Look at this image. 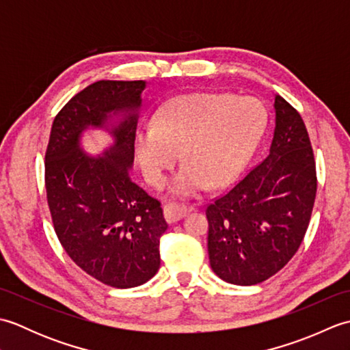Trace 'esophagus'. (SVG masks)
I'll list each match as a JSON object with an SVG mask.
<instances>
[{
  "label": "esophagus",
  "mask_w": 350,
  "mask_h": 350,
  "mask_svg": "<svg viewBox=\"0 0 350 350\" xmlns=\"http://www.w3.org/2000/svg\"><path fill=\"white\" fill-rule=\"evenodd\" d=\"M192 211V206H185V204H176V203H167L163 206V217H165L167 222H176L182 219L183 217Z\"/></svg>",
  "instance_id": "esophagus-1"
}]
</instances>
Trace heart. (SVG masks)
<instances>
[{
    "mask_svg": "<svg viewBox=\"0 0 350 350\" xmlns=\"http://www.w3.org/2000/svg\"><path fill=\"white\" fill-rule=\"evenodd\" d=\"M266 126L262 103L250 96L198 93L170 100L154 124L135 137V158L153 187L165 182L177 159L187 162L170 183L176 197H191L206 183L221 188L241 173Z\"/></svg>",
    "mask_w": 350,
    "mask_h": 350,
    "instance_id": "obj_1",
    "label": "heart"
}]
</instances>
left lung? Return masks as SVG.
Listing matches in <instances>:
<instances>
[{
	"label": "left lung",
	"instance_id": "obj_1",
	"mask_svg": "<svg viewBox=\"0 0 350 350\" xmlns=\"http://www.w3.org/2000/svg\"><path fill=\"white\" fill-rule=\"evenodd\" d=\"M266 159L206 207L212 271L230 284L254 286L282 269L306 236L317 177L302 117L275 94Z\"/></svg>",
	"mask_w": 350,
	"mask_h": 350
}]
</instances>
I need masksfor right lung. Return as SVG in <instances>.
<instances>
[{
  "label": "right lung",
  "instance_id": "1",
  "mask_svg": "<svg viewBox=\"0 0 350 350\" xmlns=\"http://www.w3.org/2000/svg\"><path fill=\"white\" fill-rule=\"evenodd\" d=\"M146 81H98L66 103L52 123L44 185L54 230L68 256L103 284H144L161 265L167 222L158 200L131 179ZM105 129L115 144L87 155L80 135Z\"/></svg>",
  "mask_w": 350,
  "mask_h": 350
}]
</instances>
